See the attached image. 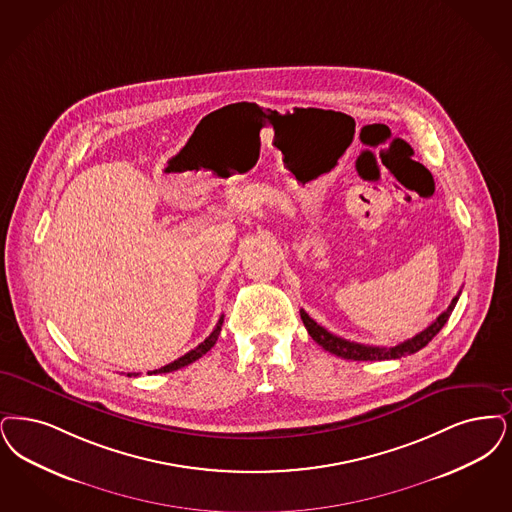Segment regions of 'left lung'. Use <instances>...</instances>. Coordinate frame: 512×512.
<instances>
[{
  "label": "left lung",
  "mask_w": 512,
  "mask_h": 512,
  "mask_svg": "<svg viewBox=\"0 0 512 512\" xmlns=\"http://www.w3.org/2000/svg\"><path fill=\"white\" fill-rule=\"evenodd\" d=\"M459 295H461V291L453 297V301H451L448 310H444V312L430 324L429 328L423 329L421 333H417L415 337H411V339L400 343V345H396V347H371V345H360V343L347 341V339H343V337H337V335H333L328 329L318 326L303 308H301V320H303V324H305V328H307L308 335H310L320 347L324 348V350H328V352L339 356V358H345V360H371V362H373V360H396V358L408 356V354H413V352H417V350H421V348L429 345V341H432L434 335H436L440 329L444 328V324L448 322V318L451 316V310L457 305Z\"/></svg>",
  "instance_id": "obj_1"
}]
</instances>
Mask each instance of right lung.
<instances>
[{
    "label": "right lung",
    "mask_w": 512,
    "mask_h": 512,
    "mask_svg": "<svg viewBox=\"0 0 512 512\" xmlns=\"http://www.w3.org/2000/svg\"><path fill=\"white\" fill-rule=\"evenodd\" d=\"M223 320H225V318L221 316V318H219V322H217V326H215V329L211 331V335L205 339L204 343H200L198 347L192 348L190 352H186L184 356L177 358L175 362L167 364V366H164V368L154 369V371H148V373H150V375H152V373H169V371H175V369L184 368V366H188V364L196 362L198 358H202L205 352H207V350H211V347L217 343V339H219V333H221V326H223ZM127 375L131 377V375H139V373H127Z\"/></svg>",
    "instance_id": "right-lung-1"
}]
</instances>
